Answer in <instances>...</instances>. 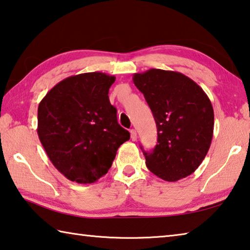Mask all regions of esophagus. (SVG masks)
I'll return each mask as SVG.
<instances>
[{"label": "esophagus", "mask_w": 250, "mask_h": 250, "mask_svg": "<svg viewBox=\"0 0 250 250\" xmlns=\"http://www.w3.org/2000/svg\"><path fill=\"white\" fill-rule=\"evenodd\" d=\"M130 133H131V140H132V141H135V140L138 139L137 131H135L134 129H131V130H130Z\"/></svg>", "instance_id": "esophagus-1"}]
</instances>
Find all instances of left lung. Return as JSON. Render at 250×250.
<instances>
[{
	"label": "left lung",
	"mask_w": 250,
	"mask_h": 250,
	"mask_svg": "<svg viewBox=\"0 0 250 250\" xmlns=\"http://www.w3.org/2000/svg\"><path fill=\"white\" fill-rule=\"evenodd\" d=\"M157 126V144L145 152L149 171L177 181L196 170L208 154L214 129V112L208 95L188 76L149 69L133 74Z\"/></svg>",
	"instance_id": "8db88e82"
}]
</instances>
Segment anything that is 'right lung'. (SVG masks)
Masks as SVG:
<instances>
[{
  "instance_id": "obj_1",
  "label": "right lung",
  "mask_w": 250,
  "mask_h": 250,
  "mask_svg": "<svg viewBox=\"0 0 250 250\" xmlns=\"http://www.w3.org/2000/svg\"><path fill=\"white\" fill-rule=\"evenodd\" d=\"M116 78L89 72L66 78L38 106V137L53 166L67 179L93 184L107 174L117 149L130 139L109 102Z\"/></svg>"
}]
</instances>
